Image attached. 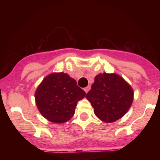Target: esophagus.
Listing matches in <instances>:
<instances>
[{
  "label": "esophagus",
  "mask_w": 160,
  "mask_h": 160,
  "mask_svg": "<svg viewBox=\"0 0 160 160\" xmlns=\"http://www.w3.org/2000/svg\"><path fill=\"white\" fill-rule=\"evenodd\" d=\"M89 89H90V86H86V87L84 88V91L86 92V93H87L89 91Z\"/></svg>",
  "instance_id": "34e87169"
}]
</instances>
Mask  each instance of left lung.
I'll return each instance as SVG.
<instances>
[{
	"label": "left lung",
	"instance_id": "1",
	"mask_svg": "<svg viewBox=\"0 0 160 160\" xmlns=\"http://www.w3.org/2000/svg\"><path fill=\"white\" fill-rule=\"evenodd\" d=\"M86 98L94 108L95 116L108 123L122 118L134 99L132 86L119 74H98Z\"/></svg>",
	"mask_w": 160,
	"mask_h": 160
}]
</instances>
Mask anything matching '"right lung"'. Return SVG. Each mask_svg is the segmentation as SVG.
<instances>
[{
	"instance_id": "1",
	"label": "right lung",
	"mask_w": 160,
	"mask_h": 160,
	"mask_svg": "<svg viewBox=\"0 0 160 160\" xmlns=\"http://www.w3.org/2000/svg\"><path fill=\"white\" fill-rule=\"evenodd\" d=\"M86 92L74 79L64 72L47 75L37 88L36 105L44 118L54 123H64L75 113L77 103Z\"/></svg>"
}]
</instances>
